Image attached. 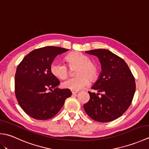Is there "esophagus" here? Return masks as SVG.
Returning <instances> with one entry per match:
<instances>
[{
    "mask_svg": "<svg viewBox=\"0 0 149 149\" xmlns=\"http://www.w3.org/2000/svg\"><path fill=\"white\" fill-rule=\"evenodd\" d=\"M72 94H76L77 93L79 92L78 90H71Z\"/></svg>",
    "mask_w": 149,
    "mask_h": 149,
    "instance_id": "obj_1",
    "label": "esophagus"
}]
</instances>
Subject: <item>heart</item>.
I'll list each match as a JSON object with an SVG mask.
<instances>
[{"label": "heart", "instance_id": "1", "mask_svg": "<svg viewBox=\"0 0 149 149\" xmlns=\"http://www.w3.org/2000/svg\"><path fill=\"white\" fill-rule=\"evenodd\" d=\"M65 59L71 70L77 68L75 74L77 77L68 79L63 82L62 83L63 88L72 90H79L88 86L90 80L93 81L96 79L98 75L97 66L91 61L88 56L75 52L68 54ZM69 68L62 63L54 61L50 65V71L57 78L65 79L71 72V69Z\"/></svg>", "mask_w": 149, "mask_h": 149}]
</instances>
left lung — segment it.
Returning a JSON list of instances; mask_svg holds the SVG:
<instances>
[{"label": "left lung", "instance_id": "obj_1", "mask_svg": "<svg viewBox=\"0 0 149 149\" xmlns=\"http://www.w3.org/2000/svg\"><path fill=\"white\" fill-rule=\"evenodd\" d=\"M96 56L101 64L99 79L91 89L104 94L88 91L90 98L84 109L91 118L99 122H109L122 116L131 104L136 90L135 79L122 58L106 49L88 50Z\"/></svg>", "mask_w": 149, "mask_h": 149}]
</instances>
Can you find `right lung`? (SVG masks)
<instances>
[{
	"instance_id": "add662e5",
	"label": "right lung",
	"mask_w": 149,
	"mask_h": 149,
	"mask_svg": "<svg viewBox=\"0 0 149 149\" xmlns=\"http://www.w3.org/2000/svg\"><path fill=\"white\" fill-rule=\"evenodd\" d=\"M48 46L31 51L17 66L15 93L19 105L27 115L36 120H47L61 109L72 95L69 89L57 88L60 81L50 71L56 57L68 51Z\"/></svg>"
}]
</instances>
